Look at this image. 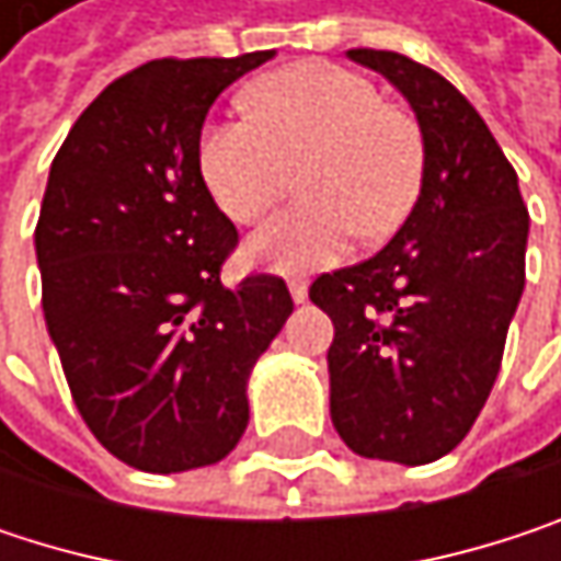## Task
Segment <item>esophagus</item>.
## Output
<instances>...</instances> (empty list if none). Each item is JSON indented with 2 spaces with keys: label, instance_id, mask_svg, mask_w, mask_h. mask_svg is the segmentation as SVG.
<instances>
[{
  "label": "esophagus",
  "instance_id": "obj_1",
  "mask_svg": "<svg viewBox=\"0 0 561 561\" xmlns=\"http://www.w3.org/2000/svg\"><path fill=\"white\" fill-rule=\"evenodd\" d=\"M288 291H291V301H295V305L308 301V285H305V282H301V279L288 282Z\"/></svg>",
  "mask_w": 561,
  "mask_h": 561
}]
</instances>
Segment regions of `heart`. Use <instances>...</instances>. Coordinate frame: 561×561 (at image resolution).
<instances>
[{"mask_svg":"<svg viewBox=\"0 0 561 561\" xmlns=\"http://www.w3.org/2000/svg\"><path fill=\"white\" fill-rule=\"evenodd\" d=\"M250 106L253 116L210 123L201 136L210 197L230 220L253 224L301 169L298 194L311 201L247 240L250 266L308 276L341 263L357 233L383 240L405 220L422 178L419 129L367 77L324 60L295 64L263 77Z\"/></svg>","mask_w":561,"mask_h":561,"instance_id":"heart-1","label":"heart"}]
</instances>
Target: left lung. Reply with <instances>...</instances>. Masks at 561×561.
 <instances>
[{"instance_id": "left-lung-1", "label": "left lung", "mask_w": 561, "mask_h": 561, "mask_svg": "<svg viewBox=\"0 0 561 561\" xmlns=\"http://www.w3.org/2000/svg\"><path fill=\"white\" fill-rule=\"evenodd\" d=\"M415 113L419 197L390 243L311 282L334 321L331 422L360 458L428 465L461 445L501 370L526 282L529 214L478 110L432 67L354 48Z\"/></svg>"}]
</instances>
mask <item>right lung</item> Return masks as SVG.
Instances as JSON below:
<instances>
[{"label": "right lung", "instance_id": "right-lung-1", "mask_svg": "<svg viewBox=\"0 0 561 561\" xmlns=\"http://www.w3.org/2000/svg\"><path fill=\"white\" fill-rule=\"evenodd\" d=\"M273 57L149 60L80 113L51 162L35 230L45 324L96 442L149 474L237 448L250 374L291 314L276 276L220 282L237 227L197 165L214 100Z\"/></svg>", "mask_w": 561, "mask_h": 561}]
</instances>
